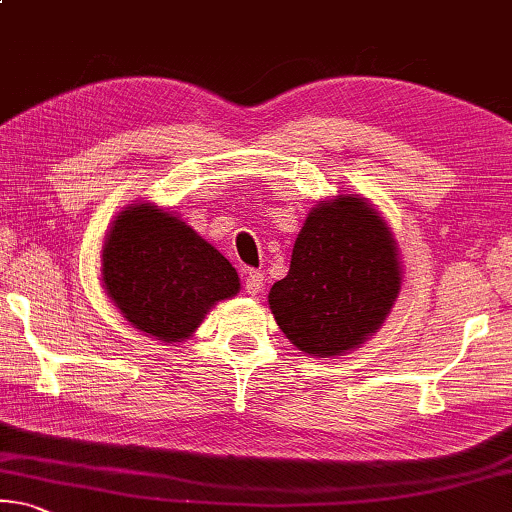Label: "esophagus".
Listing matches in <instances>:
<instances>
[{
	"label": "esophagus",
	"mask_w": 512,
	"mask_h": 512,
	"mask_svg": "<svg viewBox=\"0 0 512 512\" xmlns=\"http://www.w3.org/2000/svg\"><path fill=\"white\" fill-rule=\"evenodd\" d=\"M243 287L250 296H257L264 289V275L255 269H246L243 271Z\"/></svg>",
	"instance_id": "esophagus-1"
}]
</instances>
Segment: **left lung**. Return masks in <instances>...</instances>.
<instances>
[{"mask_svg": "<svg viewBox=\"0 0 512 512\" xmlns=\"http://www.w3.org/2000/svg\"><path fill=\"white\" fill-rule=\"evenodd\" d=\"M401 289L396 243L369 202L316 205L269 294L280 330L298 351L342 355L376 332Z\"/></svg>", "mask_w": 512, "mask_h": 512, "instance_id": "1", "label": "left lung"}]
</instances>
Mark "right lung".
<instances>
[{
  "instance_id": "add662e5",
  "label": "right lung",
  "mask_w": 512,
  "mask_h": 512,
  "mask_svg": "<svg viewBox=\"0 0 512 512\" xmlns=\"http://www.w3.org/2000/svg\"><path fill=\"white\" fill-rule=\"evenodd\" d=\"M102 280L125 319L164 342L189 337L209 307L239 291L237 271L212 243L150 202L113 221Z\"/></svg>"
}]
</instances>
